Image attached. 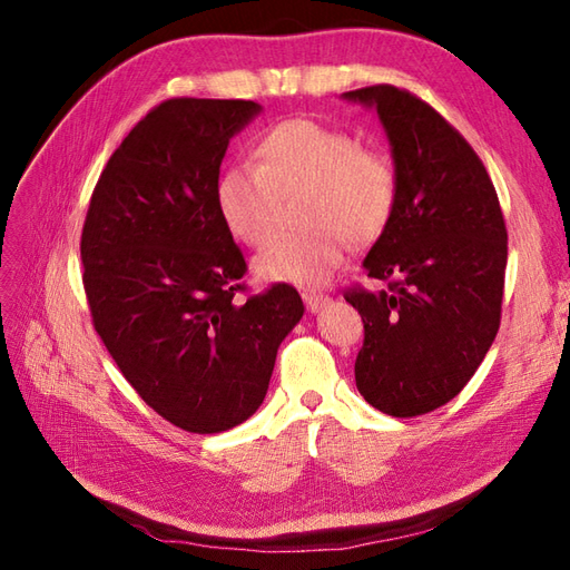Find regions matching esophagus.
<instances>
[{
    "mask_svg": "<svg viewBox=\"0 0 570 570\" xmlns=\"http://www.w3.org/2000/svg\"><path fill=\"white\" fill-rule=\"evenodd\" d=\"M302 299H304V306L308 308V312H318V308L323 304H327V295H323V292H316V289H304L302 292Z\"/></svg>",
    "mask_w": 570,
    "mask_h": 570,
    "instance_id": "obj_1",
    "label": "esophagus"
}]
</instances>
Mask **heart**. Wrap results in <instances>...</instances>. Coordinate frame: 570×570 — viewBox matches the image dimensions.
<instances>
[{
    "label": "heart",
    "mask_w": 570,
    "mask_h": 570,
    "mask_svg": "<svg viewBox=\"0 0 570 570\" xmlns=\"http://www.w3.org/2000/svg\"><path fill=\"white\" fill-rule=\"evenodd\" d=\"M396 185L387 154L314 118H287L258 137L254 164L220 170L214 202L235 239L262 247L273 235L278 197L304 189L302 220L308 226L273 239L254 258V271L268 283L316 287L342 264L347 235L361 245L385 230Z\"/></svg>",
    "instance_id": "1"
}]
</instances>
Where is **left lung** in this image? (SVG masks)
Instances as JSON below:
<instances>
[{"instance_id": "1", "label": "left lung", "mask_w": 570, "mask_h": 570, "mask_svg": "<svg viewBox=\"0 0 570 570\" xmlns=\"http://www.w3.org/2000/svg\"><path fill=\"white\" fill-rule=\"evenodd\" d=\"M344 99L375 107L396 168V204L364 258L385 289L350 287L364 321L354 377L396 419L435 411L463 390L502 318L507 226L485 166L416 95L371 85Z\"/></svg>"}]
</instances>
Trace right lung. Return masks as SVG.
<instances>
[{
  "label": "right lung",
  "instance_id": "add662e5",
  "mask_svg": "<svg viewBox=\"0 0 570 570\" xmlns=\"http://www.w3.org/2000/svg\"><path fill=\"white\" fill-rule=\"evenodd\" d=\"M247 99L176 97L154 107L101 170L80 237L95 331L135 392L187 433L212 435L262 406L299 292H245V256L214 202Z\"/></svg>",
  "mask_w": 570,
  "mask_h": 570
}]
</instances>
